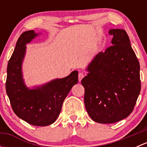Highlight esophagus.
<instances>
[{
    "label": "esophagus",
    "instance_id": "34e87169",
    "mask_svg": "<svg viewBox=\"0 0 147 147\" xmlns=\"http://www.w3.org/2000/svg\"><path fill=\"white\" fill-rule=\"evenodd\" d=\"M84 74H83L82 72H80L79 75H78V80H79L80 82V81L82 80V78H84Z\"/></svg>",
    "mask_w": 147,
    "mask_h": 147
}]
</instances>
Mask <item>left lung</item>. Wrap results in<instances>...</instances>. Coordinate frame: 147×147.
<instances>
[{"label":"left lung","mask_w":147,"mask_h":147,"mask_svg":"<svg viewBox=\"0 0 147 147\" xmlns=\"http://www.w3.org/2000/svg\"><path fill=\"white\" fill-rule=\"evenodd\" d=\"M112 46L95 55L81 81L86 110L93 121L112 124L133 111L141 91L140 66L123 29H111Z\"/></svg>","instance_id":"obj_1"}]
</instances>
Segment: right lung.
Listing matches in <instances>:
<instances>
[{
  "label": "right lung",
  "instance_id": "right-lung-1",
  "mask_svg": "<svg viewBox=\"0 0 147 147\" xmlns=\"http://www.w3.org/2000/svg\"><path fill=\"white\" fill-rule=\"evenodd\" d=\"M40 34L28 30L19 37L7 67L5 89L13 112L19 118L31 125L45 127L57 119L65 99L78 82V72L32 88L27 87L23 75L26 45Z\"/></svg>",
  "mask_w": 147,
  "mask_h": 147
}]
</instances>
